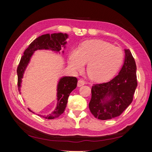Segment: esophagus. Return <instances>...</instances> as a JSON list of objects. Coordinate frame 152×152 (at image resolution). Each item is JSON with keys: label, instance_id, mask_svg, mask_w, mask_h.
<instances>
[{"label": "esophagus", "instance_id": "obj_1", "mask_svg": "<svg viewBox=\"0 0 152 152\" xmlns=\"http://www.w3.org/2000/svg\"><path fill=\"white\" fill-rule=\"evenodd\" d=\"M84 84H85L84 81H83V80H79L78 81V83H77V86H78V87H81Z\"/></svg>", "mask_w": 152, "mask_h": 152}]
</instances>
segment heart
<instances>
[{"instance_id": "1", "label": "heart", "mask_w": 152, "mask_h": 152, "mask_svg": "<svg viewBox=\"0 0 152 152\" xmlns=\"http://www.w3.org/2000/svg\"><path fill=\"white\" fill-rule=\"evenodd\" d=\"M124 53L120 48L101 40L83 42L78 49L69 55L68 63L71 69L82 70L88 63L87 72L95 82H104L114 76L121 66Z\"/></svg>"}]
</instances>
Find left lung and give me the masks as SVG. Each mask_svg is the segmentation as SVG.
<instances>
[{"label": "left lung", "instance_id": "obj_1", "mask_svg": "<svg viewBox=\"0 0 152 152\" xmlns=\"http://www.w3.org/2000/svg\"><path fill=\"white\" fill-rule=\"evenodd\" d=\"M124 51V63L118 75L108 82L92 86L89 110L101 120L118 117L133 101L137 87V65L130 50Z\"/></svg>", "mask_w": 152, "mask_h": 152}]
</instances>
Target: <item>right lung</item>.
Returning <instances> with one entry per match:
<instances>
[{
	"label": "right lung",
	"instance_id": "obj_1",
	"mask_svg": "<svg viewBox=\"0 0 152 152\" xmlns=\"http://www.w3.org/2000/svg\"><path fill=\"white\" fill-rule=\"evenodd\" d=\"M69 38V34L66 33H53V34H46L36 38L33 42H32L26 50H25L23 56L21 58L20 62L17 69L18 74V85L19 91H21V87L22 83V78H23L24 73L32 56H33L35 51L37 50H49L53 51L55 53H64V50L62 51L61 49L66 48L67 44L66 39ZM78 80L76 77L73 76H63L61 77L58 80L57 85V104L54 110L47 115H41L46 119H54L58 118L60 115L63 114L65 109L68 98L74 89L77 86ZM21 94V93H19ZM28 110L34 113L31 109L28 108Z\"/></svg>",
	"mask_w": 152,
	"mask_h": 152
}]
</instances>
